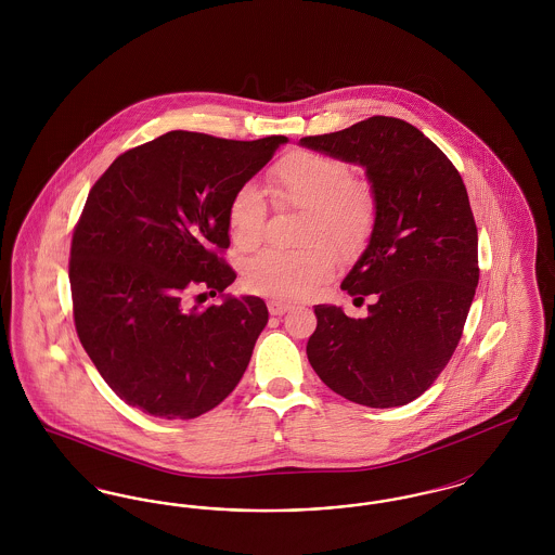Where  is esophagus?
I'll use <instances>...</instances> for the list:
<instances>
[{"instance_id":"esophagus-1","label":"esophagus","mask_w":555,"mask_h":555,"mask_svg":"<svg viewBox=\"0 0 555 555\" xmlns=\"http://www.w3.org/2000/svg\"><path fill=\"white\" fill-rule=\"evenodd\" d=\"M289 308V301H283V299H270V301H268V312H270L272 317H281V314H285Z\"/></svg>"}]
</instances>
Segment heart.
Returning a JSON list of instances; mask_svg holds the SVG:
<instances>
[{"mask_svg":"<svg viewBox=\"0 0 555 555\" xmlns=\"http://www.w3.org/2000/svg\"><path fill=\"white\" fill-rule=\"evenodd\" d=\"M268 185L276 206L304 208L297 249H266L243 270V285L251 293L299 299L331 281L339 256L358 258L374 235L378 220L376 193L366 179L353 177L344 159L297 150L268 170ZM268 204L254 183H243L227 208L229 235L238 251H254L266 233Z\"/></svg>","mask_w":555,"mask_h":555,"instance_id":"1","label":"heart"}]
</instances>
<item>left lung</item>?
Returning <instances> with one entry per match:
<instances>
[{"instance_id": "8db88e82", "label": "left lung", "mask_w": 555, "mask_h": 555, "mask_svg": "<svg viewBox=\"0 0 555 555\" xmlns=\"http://www.w3.org/2000/svg\"><path fill=\"white\" fill-rule=\"evenodd\" d=\"M301 145L366 168L378 220L341 289L369 317L317 306L306 353L322 383L369 408L414 401L448 366L478 285V233L451 159L416 127L372 116Z\"/></svg>"}]
</instances>
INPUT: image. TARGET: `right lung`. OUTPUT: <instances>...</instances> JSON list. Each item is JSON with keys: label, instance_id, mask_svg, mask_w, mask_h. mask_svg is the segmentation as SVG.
<instances>
[{"label": "right lung", "instance_id": "1", "mask_svg": "<svg viewBox=\"0 0 555 555\" xmlns=\"http://www.w3.org/2000/svg\"><path fill=\"white\" fill-rule=\"evenodd\" d=\"M287 137L170 131L91 186L70 243L73 317L109 389L156 418H197L237 387L268 322L260 297L197 308L235 279L227 208Z\"/></svg>", "mask_w": 555, "mask_h": 555}]
</instances>
